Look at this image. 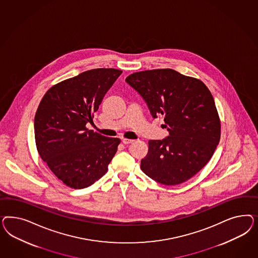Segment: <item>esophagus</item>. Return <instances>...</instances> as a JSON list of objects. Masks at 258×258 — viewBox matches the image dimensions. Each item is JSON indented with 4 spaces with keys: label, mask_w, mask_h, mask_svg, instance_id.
Listing matches in <instances>:
<instances>
[{
    "label": "esophagus",
    "mask_w": 258,
    "mask_h": 258,
    "mask_svg": "<svg viewBox=\"0 0 258 258\" xmlns=\"http://www.w3.org/2000/svg\"><path fill=\"white\" fill-rule=\"evenodd\" d=\"M122 142H123V144H124V145H128V144H132V143H133V140H131V139H123Z\"/></svg>",
    "instance_id": "esophagus-1"
}]
</instances>
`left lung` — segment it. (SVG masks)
<instances>
[{"mask_svg": "<svg viewBox=\"0 0 258 258\" xmlns=\"http://www.w3.org/2000/svg\"><path fill=\"white\" fill-rule=\"evenodd\" d=\"M126 83L146 101L152 117L164 116L169 135L149 141L141 169L164 185L192 178L209 162L220 139V121L210 91L203 81L172 69L130 75Z\"/></svg>", "mask_w": 258, "mask_h": 258, "instance_id": "left-lung-1", "label": "left lung"}]
</instances>
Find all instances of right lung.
Returning <instances> with one entry per match:
<instances>
[{
	"label": "right lung",
	"instance_id": "obj_1",
	"mask_svg": "<svg viewBox=\"0 0 258 258\" xmlns=\"http://www.w3.org/2000/svg\"><path fill=\"white\" fill-rule=\"evenodd\" d=\"M122 71L93 69L63 80L42 97L34 122L40 158L67 186L88 187L108 171L120 139L89 131L94 113Z\"/></svg>",
	"mask_w": 258,
	"mask_h": 258
}]
</instances>
